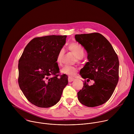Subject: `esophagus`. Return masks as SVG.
Wrapping results in <instances>:
<instances>
[{
	"mask_svg": "<svg viewBox=\"0 0 134 134\" xmlns=\"http://www.w3.org/2000/svg\"><path fill=\"white\" fill-rule=\"evenodd\" d=\"M74 80H75L74 78H72V77H68V82H71L74 81Z\"/></svg>",
	"mask_w": 134,
	"mask_h": 134,
	"instance_id": "34e87169",
	"label": "esophagus"
}]
</instances>
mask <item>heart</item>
Listing matches in <instances>:
<instances>
[{
    "instance_id": "obj_1",
    "label": "heart",
    "mask_w": 134,
    "mask_h": 134,
    "mask_svg": "<svg viewBox=\"0 0 134 134\" xmlns=\"http://www.w3.org/2000/svg\"><path fill=\"white\" fill-rule=\"evenodd\" d=\"M68 49L71 51L76 58L79 59H82L84 55L85 51L83 47L77 43H71L69 44L68 47ZM65 55L64 50L62 49L59 50L56 57V62L57 64L59 66L63 65V60ZM78 71L77 68L75 66H65L61 70V72L63 74L67 75L70 76H74Z\"/></svg>"
}]
</instances>
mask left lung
Segmentation results:
<instances>
[{
	"instance_id": "obj_1",
	"label": "left lung",
	"mask_w": 134,
	"mask_h": 134,
	"mask_svg": "<svg viewBox=\"0 0 134 134\" xmlns=\"http://www.w3.org/2000/svg\"><path fill=\"white\" fill-rule=\"evenodd\" d=\"M75 38L86 50L88 60L80 70L82 77L87 80L77 93L78 99L88 107L102 105L110 98L118 82L119 63L117 54L109 41L100 33L76 34ZM90 80L94 82L91 86L87 83Z\"/></svg>"
}]
</instances>
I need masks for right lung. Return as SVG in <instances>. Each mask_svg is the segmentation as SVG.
Listing matches in <instances>:
<instances>
[{"label":"right lung","instance_id":"1","mask_svg":"<svg viewBox=\"0 0 134 134\" xmlns=\"http://www.w3.org/2000/svg\"><path fill=\"white\" fill-rule=\"evenodd\" d=\"M66 37L53 35L34 38L19 60V86L28 101L38 107L49 108L58 103L68 84L66 75L58 77L56 62Z\"/></svg>","mask_w":134,"mask_h":134}]
</instances>
